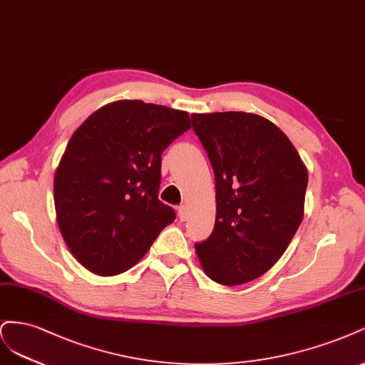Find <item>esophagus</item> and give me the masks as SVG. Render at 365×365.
<instances>
[{"mask_svg":"<svg viewBox=\"0 0 365 365\" xmlns=\"http://www.w3.org/2000/svg\"><path fill=\"white\" fill-rule=\"evenodd\" d=\"M179 218H180L182 221H185V220L187 218V207H186L185 205L179 206Z\"/></svg>","mask_w":365,"mask_h":365,"instance_id":"obj_1","label":"esophagus"}]
</instances>
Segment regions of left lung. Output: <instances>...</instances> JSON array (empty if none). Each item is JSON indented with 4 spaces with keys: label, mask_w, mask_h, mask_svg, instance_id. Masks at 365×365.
Masks as SVG:
<instances>
[{
    "label": "left lung",
    "mask_w": 365,
    "mask_h": 365,
    "mask_svg": "<svg viewBox=\"0 0 365 365\" xmlns=\"http://www.w3.org/2000/svg\"><path fill=\"white\" fill-rule=\"evenodd\" d=\"M215 174L217 217L195 244L205 273L235 287L267 273L288 249L304 214L308 170L288 136L256 113H192Z\"/></svg>",
    "instance_id": "left-lung-1"
}]
</instances>
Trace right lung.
<instances>
[{
	"instance_id": "add662e5",
	"label": "right lung",
	"mask_w": 365,
	"mask_h": 365,
	"mask_svg": "<svg viewBox=\"0 0 365 365\" xmlns=\"http://www.w3.org/2000/svg\"><path fill=\"white\" fill-rule=\"evenodd\" d=\"M190 127L185 110L118 100L73 133L54 174L56 220L91 273L130 269L174 221V210L158 198L160 155Z\"/></svg>"
}]
</instances>
